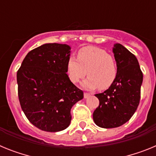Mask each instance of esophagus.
I'll list each match as a JSON object with an SVG mask.
<instances>
[{"instance_id":"34e87169","label":"esophagus","mask_w":156,"mask_h":156,"mask_svg":"<svg viewBox=\"0 0 156 156\" xmlns=\"http://www.w3.org/2000/svg\"><path fill=\"white\" fill-rule=\"evenodd\" d=\"M83 95H84V98H89L90 96V94H89V93H86V92H85L84 94H83Z\"/></svg>"}]
</instances>
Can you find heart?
<instances>
[{
    "label": "heart",
    "instance_id": "heart-1",
    "mask_svg": "<svg viewBox=\"0 0 156 156\" xmlns=\"http://www.w3.org/2000/svg\"><path fill=\"white\" fill-rule=\"evenodd\" d=\"M67 73L71 82L77 83L87 73L81 85L87 90L99 87L105 90L116 78L117 68L113 58L101 48L88 46L78 51L77 58L71 56L67 61Z\"/></svg>",
    "mask_w": 156,
    "mask_h": 156
}]
</instances>
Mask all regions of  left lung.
<instances>
[{"label":"left lung","instance_id":"obj_1","mask_svg":"<svg viewBox=\"0 0 156 156\" xmlns=\"http://www.w3.org/2000/svg\"><path fill=\"white\" fill-rule=\"evenodd\" d=\"M117 67L114 83L95 96L99 106L93 113L95 124L101 128H115L126 123L140 102L143 74L137 58L120 44L112 48Z\"/></svg>","mask_w":156,"mask_h":156}]
</instances>
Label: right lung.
Listing matches in <instances>:
<instances>
[{
  "label": "right lung",
  "instance_id": "obj_1",
  "mask_svg": "<svg viewBox=\"0 0 156 156\" xmlns=\"http://www.w3.org/2000/svg\"><path fill=\"white\" fill-rule=\"evenodd\" d=\"M70 54L68 44H44L27 54L17 72L22 109L32 124L44 131L68 127L72 107L83 98L67 75Z\"/></svg>",
  "mask_w": 156,
  "mask_h": 156
}]
</instances>
